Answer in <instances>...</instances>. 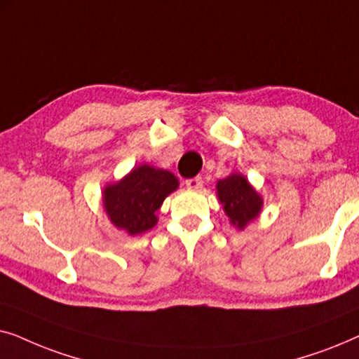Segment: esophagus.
Segmentation results:
<instances>
[{
    "label": "esophagus",
    "mask_w": 359,
    "mask_h": 359,
    "mask_svg": "<svg viewBox=\"0 0 359 359\" xmlns=\"http://www.w3.org/2000/svg\"><path fill=\"white\" fill-rule=\"evenodd\" d=\"M186 186H188L189 189L198 191V189L203 188V178H199V176H196V178L186 180Z\"/></svg>",
    "instance_id": "obj_1"
}]
</instances>
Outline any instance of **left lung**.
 Returning <instances> with one entry per match:
<instances>
[{
    "label": "left lung",
    "instance_id": "8db88e82",
    "mask_svg": "<svg viewBox=\"0 0 359 359\" xmlns=\"http://www.w3.org/2000/svg\"><path fill=\"white\" fill-rule=\"evenodd\" d=\"M215 189L225 215L238 230H243L262 214L263 198L238 171H232L227 178L219 180Z\"/></svg>",
    "mask_w": 359,
    "mask_h": 359
}]
</instances>
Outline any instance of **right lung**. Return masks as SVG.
<instances>
[{
  "label": "right lung",
  "instance_id": "1",
  "mask_svg": "<svg viewBox=\"0 0 359 359\" xmlns=\"http://www.w3.org/2000/svg\"><path fill=\"white\" fill-rule=\"evenodd\" d=\"M178 186L180 181L171 171L149 163L137 165L124 178L104 186L102 208L116 229L135 237L155 227L156 212Z\"/></svg>",
  "mask_w": 359,
  "mask_h": 359
}]
</instances>
